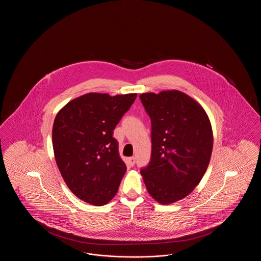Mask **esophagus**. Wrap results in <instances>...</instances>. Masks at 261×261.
Returning a JSON list of instances; mask_svg holds the SVG:
<instances>
[{"label":"esophagus","instance_id":"obj_1","mask_svg":"<svg viewBox=\"0 0 261 261\" xmlns=\"http://www.w3.org/2000/svg\"><path fill=\"white\" fill-rule=\"evenodd\" d=\"M135 162H136V161H135V158H134V156L128 159V163H129L130 166H134V165H135Z\"/></svg>","mask_w":261,"mask_h":261}]
</instances>
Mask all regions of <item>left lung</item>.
<instances>
[{"instance_id": "obj_1", "label": "left lung", "mask_w": 261, "mask_h": 261, "mask_svg": "<svg viewBox=\"0 0 261 261\" xmlns=\"http://www.w3.org/2000/svg\"><path fill=\"white\" fill-rule=\"evenodd\" d=\"M140 99L151 121V158L141 174L151 198L170 204L190 195L208 167L211 120L197 100L178 90Z\"/></svg>"}]
</instances>
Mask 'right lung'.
I'll use <instances>...</instances> for the list:
<instances>
[{"mask_svg": "<svg viewBox=\"0 0 261 261\" xmlns=\"http://www.w3.org/2000/svg\"><path fill=\"white\" fill-rule=\"evenodd\" d=\"M136 93H88L58 112L51 132L57 165L78 199L100 206L113 199L126 172L113 130Z\"/></svg>", "mask_w": 261, "mask_h": 261, "instance_id": "add662e5", "label": "right lung"}]
</instances>
